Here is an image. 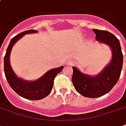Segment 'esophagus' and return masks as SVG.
Segmentation results:
<instances>
[{
	"label": "esophagus",
	"instance_id": "obj_1",
	"mask_svg": "<svg viewBox=\"0 0 126 126\" xmlns=\"http://www.w3.org/2000/svg\"><path fill=\"white\" fill-rule=\"evenodd\" d=\"M73 65V61H71V60H68V61L66 62V65L67 66H71V65Z\"/></svg>",
	"mask_w": 126,
	"mask_h": 126
}]
</instances>
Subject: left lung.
<instances>
[{
  "mask_svg": "<svg viewBox=\"0 0 126 126\" xmlns=\"http://www.w3.org/2000/svg\"><path fill=\"white\" fill-rule=\"evenodd\" d=\"M96 40L110 47L112 58L103 71L95 76L84 74L76 67H73L72 82L75 90L84 97H99L107 94L117 83L122 69L123 54L119 40L106 31L93 29Z\"/></svg>",
  "mask_w": 126,
  "mask_h": 126,
  "instance_id": "8db88e82",
  "label": "left lung"
}]
</instances>
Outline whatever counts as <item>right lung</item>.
Masks as SVG:
<instances>
[{
    "label": "right lung",
    "mask_w": 126,
    "mask_h": 126,
    "mask_svg": "<svg viewBox=\"0 0 126 126\" xmlns=\"http://www.w3.org/2000/svg\"><path fill=\"white\" fill-rule=\"evenodd\" d=\"M36 32H38V31L35 30L26 31L17 34L16 36L12 38L4 59L5 76L9 85L19 95L29 100H40L47 97L52 90L54 79L64 68L63 66H61L50 69L42 77L34 81L25 80L17 77L10 63V56L13 46L25 34Z\"/></svg>",
    "instance_id": "1"
}]
</instances>
